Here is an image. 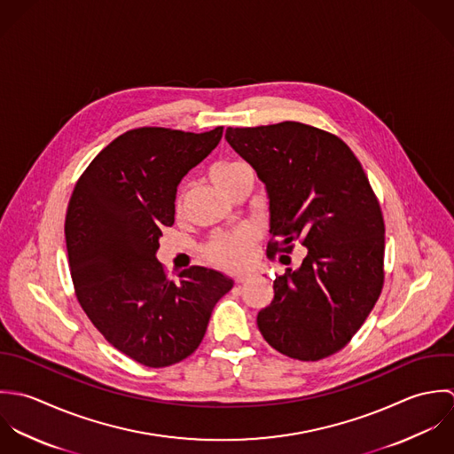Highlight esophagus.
<instances>
[{
    "mask_svg": "<svg viewBox=\"0 0 454 454\" xmlns=\"http://www.w3.org/2000/svg\"><path fill=\"white\" fill-rule=\"evenodd\" d=\"M249 278H251V273H242V275L237 277V284H244V282H247Z\"/></svg>",
    "mask_w": 454,
    "mask_h": 454,
    "instance_id": "34e87169",
    "label": "esophagus"
}]
</instances>
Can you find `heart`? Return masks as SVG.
<instances>
[{
  "mask_svg": "<svg viewBox=\"0 0 454 454\" xmlns=\"http://www.w3.org/2000/svg\"><path fill=\"white\" fill-rule=\"evenodd\" d=\"M251 172V168L242 161H221L212 167L210 176L212 181L224 191L230 189V185L237 181L240 176ZM187 187H184L177 200L176 208L181 212L185 201ZM258 242V233L253 228H240L228 233H215L210 242L205 246V256L210 263L226 269V270H237L247 263L249 251Z\"/></svg>",
  "mask_w": 454,
  "mask_h": 454,
  "instance_id": "obj_1",
  "label": "heart"
}]
</instances>
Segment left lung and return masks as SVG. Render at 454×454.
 <instances>
[{
    "mask_svg": "<svg viewBox=\"0 0 454 454\" xmlns=\"http://www.w3.org/2000/svg\"><path fill=\"white\" fill-rule=\"evenodd\" d=\"M226 140L267 185L269 258L307 247L298 270L275 275L258 328L293 360L328 358L351 342L384 286V219L362 163L337 135L294 121L228 128Z\"/></svg>",
    "mask_w": 454,
    "mask_h": 454,
    "instance_id": "left-lung-1",
    "label": "left lung"
}]
</instances>
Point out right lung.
Returning <instances> with one entry per match:
<instances>
[{
    "label": "right lung",
    "mask_w": 454,
    "mask_h": 454,
    "mask_svg": "<svg viewBox=\"0 0 454 454\" xmlns=\"http://www.w3.org/2000/svg\"><path fill=\"white\" fill-rule=\"evenodd\" d=\"M221 137L223 126L205 133L129 129L92 160L68 203L75 296L108 344L151 368L192 355L215 303L233 287L231 278L203 267L176 280L156 260L161 230L174 224L179 182Z\"/></svg>",
    "instance_id": "obj_1"
}]
</instances>
